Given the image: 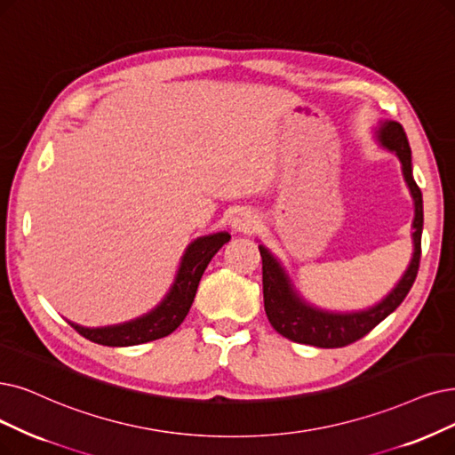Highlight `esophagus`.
Returning a JSON list of instances; mask_svg holds the SVG:
<instances>
[{
  "instance_id": "1",
  "label": "esophagus",
  "mask_w": 455,
  "mask_h": 455,
  "mask_svg": "<svg viewBox=\"0 0 455 455\" xmlns=\"http://www.w3.org/2000/svg\"><path fill=\"white\" fill-rule=\"evenodd\" d=\"M258 226H259L258 214L253 211H248V209L237 211L231 218V228L239 233H251Z\"/></svg>"
}]
</instances>
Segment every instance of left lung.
Wrapping results in <instances>:
<instances>
[{"label":"left lung","instance_id":"obj_1","mask_svg":"<svg viewBox=\"0 0 455 455\" xmlns=\"http://www.w3.org/2000/svg\"><path fill=\"white\" fill-rule=\"evenodd\" d=\"M375 140L380 148L395 153L402 162L403 179L409 187V192L414 202V218H412V258L403 272V276L392 287L390 293L380 299L377 304L364 307V310L353 312H332L310 304L295 287L293 280L287 275L283 265L275 258L268 248L259 244L261 259H263V300L265 312L275 326V331L283 338L315 345V347L332 349L345 347L360 338H364L371 329L387 319L395 307L403 302L411 291L418 267H420L422 253V229H424V202L422 192L414 183L412 177V162L411 148L403 126L395 121H380L375 129Z\"/></svg>","mask_w":455,"mask_h":455}]
</instances>
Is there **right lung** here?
<instances>
[{
    "mask_svg": "<svg viewBox=\"0 0 455 455\" xmlns=\"http://www.w3.org/2000/svg\"><path fill=\"white\" fill-rule=\"evenodd\" d=\"M229 239L231 235L228 231H218L192 241L180 258L175 280L166 297L151 312L119 324L97 326V329L70 321L68 324L89 341L108 345V347H131V345L148 343L172 334L190 312L199 280H202L209 261Z\"/></svg>",
    "mask_w": 455,
    "mask_h": 455,
    "instance_id": "1",
    "label": "right lung"
}]
</instances>
